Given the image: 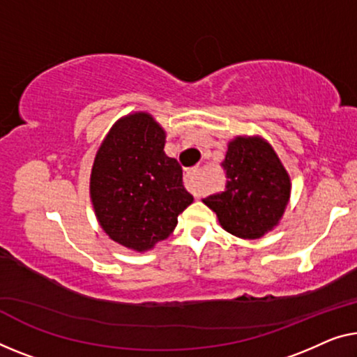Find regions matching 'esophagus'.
<instances>
[{"mask_svg":"<svg viewBox=\"0 0 357 357\" xmlns=\"http://www.w3.org/2000/svg\"><path fill=\"white\" fill-rule=\"evenodd\" d=\"M197 178H199V168H190L184 174L185 188L192 190L195 197H199V184H197Z\"/></svg>","mask_w":357,"mask_h":357,"instance_id":"esophagus-1","label":"esophagus"}]
</instances>
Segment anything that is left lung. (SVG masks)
I'll return each instance as SVG.
<instances>
[{
	"mask_svg": "<svg viewBox=\"0 0 357 357\" xmlns=\"http://www.w3.org/2000/svg\"><path fill=\"white\" fill-rule=\"evenodd\" d=\"M226 190L202 202L216 213L221 227L232 236L263 237L284 216L291 183L273 146L261 136H236L227 144Z\"/></svg>",
	"mask_w": 357,
	"mask_h": 357,
	"instance_id": "1",
	"label": "left lung"
}]
</instances>
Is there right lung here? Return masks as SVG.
<instances>
[{"instance_id":"add662e5","label":"right lung","mask_w":357,"mask_h":357,"mask_svg":"<svg viewBox=\"0 0 357 357\" xmlns=\"http://www.w3.org/2000/svg\"><path fill=\"white\" fill-rule=\"evenodd\" d=\"M167 132L147 112L116 120L96 152L89 197L102 231L132 252L144 253L174 231L194 202L183 168L165 153Z\"/></svg>"}]
</instances>
